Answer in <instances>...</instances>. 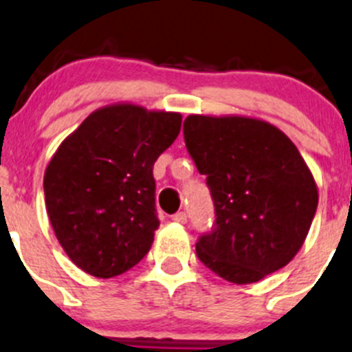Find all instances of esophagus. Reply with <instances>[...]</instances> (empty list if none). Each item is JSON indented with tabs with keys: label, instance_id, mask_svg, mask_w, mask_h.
Here are the masks:
<instances>
[{
	"label": "esophagus",
	"instance_id": "34e87169",
	"mask_svg": "<svg viewBox=\"0 0 352 352\" xmlns=\"http://www.w3.org/2000/svg\"><path fill=\"white\" fill-rule=\"evenodd\" d=\"M172 221L177 224H186L187 222V213L186 212H177L175 215H172Z\"/></svg>",
	"mask_w": 352,
	"mask_h": 352
}]
</instances>
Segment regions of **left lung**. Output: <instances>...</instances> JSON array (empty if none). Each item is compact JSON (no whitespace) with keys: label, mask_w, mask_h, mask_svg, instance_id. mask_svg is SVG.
Listing matches in <instances>:
<instances>
[{"label":"left lung","mask_w":352,"mask_h":352,"mask_svg":"<svg viewBox=\"0 0 352 352\" xmlns=\"http://www.w3.org/2000/svg\"><path fill=\"white\" fill-rule=\"evenodd\" d=\"M184 140L215 206L199 261L236 285L255 283L300 250L318 208V187L295 144L272 124L192 114Z\"/></svg>","instance_id":"8db88e82"}]
</instances>
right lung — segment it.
<instances>
[{"instance_id": "right-lung-1", "label": "right lung", "mask_w": 352, "mask_h": 352, "mask_svg": "<svg viewBox=\"0 0 352 352\" xmlns=\"http://www.w3.org/2000/svg\"><path fill=\"white\" fill-rule=\"evenodd\" d=\"M179 113L120 104L91 113L48 163L43 189L58 243L95 278L139 264L160 226L153 166L180 131Z\"/></svg>"}]
</instances>
